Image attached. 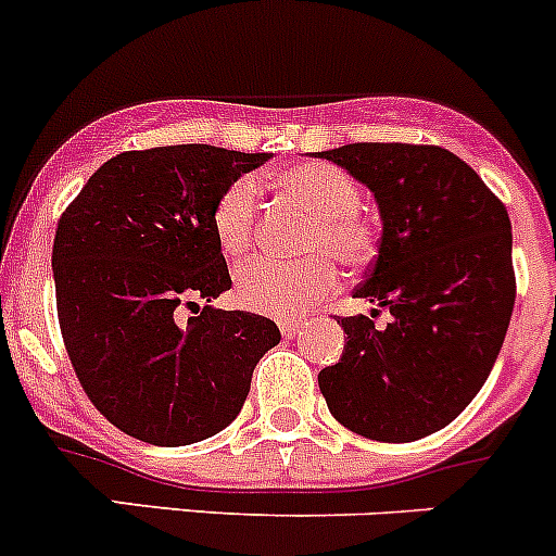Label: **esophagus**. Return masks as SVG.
<instances>
[{
  "instance_id": "esophagus-1",
  "label": "esophagus",
  "mask_w": 556,
  "mask_h": 556,
  "mask_svg": "<svg viewBox=\"0 0 556 556\" xmlns=\"http://www.w3.org/2000/svg\"><path fill=\"white\" fill-rule=\"evenodd\" d=\"M305 325H308V321H305V319H289V321H281V332H283V338H294V336H300V332L305 330Z\"/></svg>"
}]
</instances>
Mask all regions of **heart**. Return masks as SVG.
<instances>
[{"label":"heart","instance_id":"heart-1","mask_svg":"<svg viewBox=\"0 0 556 556\" xmlns=\"http://www.w3.org/2000/svg\"><path fill=\"white\" fill-rule=\"evenodd\" d=\"M281 188L314 213L305 235V258L256 256L235 275V294L242 308L273 316H300L338 283V257L346 267H366L379 251V231L361 210V182L332 163H300L278 177ZM258 215V185L237 177L218 193L210 213L213 237L226 256L251 248Z\"/></svg>","mask_w":556,"mask_h":556}]
</instances>
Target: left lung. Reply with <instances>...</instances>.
Instances as JSON below:
<instances>
[{
  "instance_id": "obj_1",
  "label": "left lung",
  "mask_w": 556,
  "mask_h": 556,
  "mask_svg": "<svg viewBox=\"0 0 556 556\" xmlns=\"http://www.w3.org/2000/svg\"><path fill=\"white\" fill-rule=\"evenodd\" d=\"M371 188L379 256L354 298L390 311L338 316L346 352L319 371L341 426L415 442L456 420L494 368L516 303L505 204L472 166L433 144H346L319 152ZM377 311V308H374Z\"/></svg>"
}]
</instances>
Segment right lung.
Masks as SVG:
<instances>
[{"mask_svg": "<svg viewBox=\"0 0 556 556\" xmlns=\"http://www.w3.org/2000/svg\"><path fill=\"white\" fill-rule=\"evenodd\" d=\"M267 161L210 144L119 152L56 224L51 267L67 357L100 415L136 440L177 447L218 433L281 341L267 316L210 305L231 289L213 204ZM185 309L194 311L188 323Z\"/></svg>", "mask_w": 556, "mask_h": 556, "instance_id": "1", "label": "right lung"}]
</instances>
